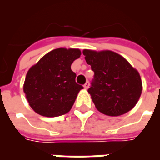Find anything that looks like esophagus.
I'll use <instances>...</instances> for the list:
<instances>
[{
	"label": "esophagus",
	"mask_w": 160,
	"mask_h": 160,
	"mask_svg": "<svg viewBox=\"0 0 160 160\" xmlns=\"http://www.w3.org/2000/svg\"><path fill=\"white\" fill-rule=\"evenodd\" d=\"M89 86H90L89 82H86L83 87H84V88H85V89H88V88H89Z\"/></svg>",
	"instance_id": "esophagus-1"
}]
</instances>
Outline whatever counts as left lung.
Masks as SVG:
<instances>
[{
    "instance_id": "obj_1",
    "label": "left lung",
    "mask_w": 160,
    "mask_h": 160,
    "mask_svg": "<svg viewBox=\"0 0 160 160\" xmlns=\"http://www.w3.org/2000/svg\"><path fill=\"white\" fill-rule=\"evenodd\" d=\"M87 64L94 72L88 92L101 113L118 117L134 107L141 97L140 74L127 60L111 50L84 49Z\"/></svg>"
}]
</instances>
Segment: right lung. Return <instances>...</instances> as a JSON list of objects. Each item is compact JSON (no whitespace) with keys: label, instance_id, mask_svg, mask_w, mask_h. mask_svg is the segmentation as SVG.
<instances>
[{"label":"right lung","instance_id":"right-lung-1","mask_svg":"<svg viewBox=\"0 0 160 160\" xmlns=\"http://www.w3.org/2000/svg\"><path fill=\"white\" fill-rule=\"evenodd\" d=\"M81 55L78 49H53L26 73L24 92L38 114L55 118L71 110L83 87L75 82L71 64Z\"/></svg>","mask_w":160,"mask_h":160}]
</instances>
